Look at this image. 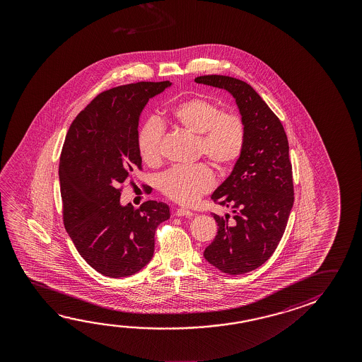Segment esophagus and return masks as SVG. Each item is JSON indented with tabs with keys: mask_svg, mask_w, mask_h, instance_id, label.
Returning a JSON list of instances; mask_svg holds the SVG:
<instances>
[{
	"mask_svg": "<svg viewBox=\"0 0 362 362\" xmlns=\"http://www.w3.org/2000/svg\"><path fill=\"white\" fill-rule=\"evenodd\" d=\"M193 212L189 211V209H187V208H178L177 211H175V216H178V217H192L193 216Z\"/></svg>",
	"mask_w": 362,
	"mask_h": 362,
	"instance_id": "obj_1",
	"label": "esophagus"
}]
</instances>
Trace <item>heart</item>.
<instances>
[{"mask_svg":"<svg viewBox=\"0 0 362 362\" xmlns=\"http://www.w3.org/2000/svg\"><path fill=\"white\" fill-rule=\"evenodd\" d=\"M174 124L196 135L197 156H204L221 173L231 170L241 159L246 144V124L243 116L223 111L217 102L204 97H193L180 102L170 111ZM164 126L155 117L146 119L139 131L137 146L145 164L159 165ZM214 173L207 164L174 166L161 174L158 188L180 204H192L212 189Z\"/></svg>","mask_w":362,"mask_h":362,"instance_id":"1","label":"heart"}]
</instances>
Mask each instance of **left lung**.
<instances>
[{"mask_svg":"<svg viewBox=\"0 0 362 362\" xmlns=\"http://www.w3.org/2000/svg\"><path fill=\"white\" fill-rule=\"evenodd\" d=\"M197 83L228 90L246 124L243 156L212 194L233 217H219L206 260L230 275L249 273L270 259L284 235L294 203L289 144L278 116L250 84L227 76H202Z\"/></svg>","mask_w":362,"mask_h":362,"instance_id":"8db88e82","label":"left lung"}]
</instances>
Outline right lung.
<instances>
[{"mask_svg":"<svg viewBox=\"0 0 362 362\" xmlns=\"http://www.w3.org/2000/svg\"><path fill=\"white\" fill-rule=\"evenodd\" d=\"M170 84L139 82L102 92L71 122L62 148L63 223L79 255L110 278L141 270L154 254L156 227L170 217L163 202L119 204L122 184L143 170L140 113Z\"/></svg>","mask_w":362,"mask_h":362,"instance_id":"add662e5","label":"right lung"}]
</instances>
